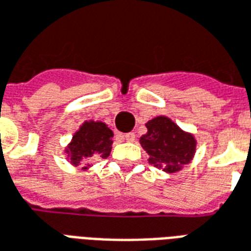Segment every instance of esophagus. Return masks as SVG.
Segmentation results:
<instances>
[{"instance_id":"1","label":"esophagus","mask_w":251,"mask_h":251,"mask_svg":"<svg viewBox=\"0 0 251 251\" xmlns=\"http://www.w3.org/2000/svg\"><path fill=\"white\" fill-rule=\"evenodd\" d=\"M135 134L134 132H128V134H126L124 135V139L127 140V142H135Z\"/></svg>"}]
</instances>
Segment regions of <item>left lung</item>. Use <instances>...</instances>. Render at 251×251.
<instances>
[{"label": "left lung", "instance_id": "left-lung-1", "mask_svg": "<svg viewBox=\"0 0 251 251\" xmlns=\"http://www.w3.org/2000/svg\"><path fill=\"white\" fill-rule=\"evenodd\" d=\"M147 132L140 145L149 154V162L166 173H176L195 157L197 142L191 132L181 129L168 116H157L146 123Z\"/></svg>", "mask_w": 251, "mask_h": 251}]
</instances>
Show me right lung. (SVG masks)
<instances>
[{
    "label": "right lung",
    "mask_w": 251,
    "mask_h": 251,
    "mask_svg": "<svg viewBox=\"0 0 251 251\" xmlns=\"http://www.w3.org/2000/svg\"><path fill=\"white\" fill-rule=\"evenodd\" d=\"M113 132L102 122H83L72 142L67 145L65 152L74 166H82L88 170L92 158H108L112 150Z\"/></svg>",
    "instance_id": "obj_1"
}]
</instances>
